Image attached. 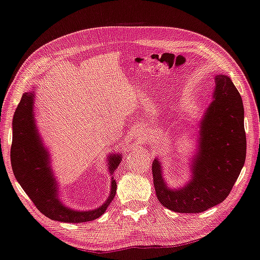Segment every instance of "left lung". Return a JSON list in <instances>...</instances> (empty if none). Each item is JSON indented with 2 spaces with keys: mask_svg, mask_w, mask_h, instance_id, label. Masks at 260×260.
Instances as JSON below:
<instances>
[{
  "mask_svg": "<svg viewBox=\"0 0 260 260\" xmlns=\"http://www.w3.org/2000/svg\"><path fill=\"white\" fill-rule=\"evenodd\" d=\"M213 101L199 123L198 151L191 160V179L180 189L168 187L157 158L153 178L159 203L178 213H202L221 204L232 190L246 160L242 99L232 80L215 77Z\"/></svg>",
  "mask_w": 260,
  "mask_h": 260,
  "instance_id": "8db88e82",
  "label": "left lung"
}]
</instances>
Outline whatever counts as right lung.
<instances>
[{
    "instance_id": "right-lung-1",
    "label": "right lung",
    "mask_w": 260,
    "mask_h": 260,
    "mask_svg": "<svg viewBox=\"0 0 260 260\" xmlns=\"http://www.w3.org/2000/svg\"><path fill=\"white\" fill-rule=\"evenodd\" d=\"M34 94L24 92L13 115L11 164L14 176L24 192L42 214L53 221L67 223L89 222L105 213L116 193V182L112 176L111 193L101 207L78 212L66 207L57 197V184L51 170L50 157L37 134L34 115ZM122 155L110 156L109 170L112 173L121 163Z\"/></svg>"
}]
</instances>
